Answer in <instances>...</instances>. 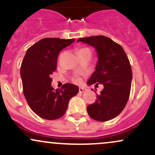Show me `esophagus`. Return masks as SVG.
<instances>
[{
    "mask_svg": "<svg viewBox=\"0 0 155 155\" xmlns=\"http://www.w3.org/2000/svg\"><path fill=\"white\" fill-rule=\"evenodd\" d=\"M87 91V89L86 88H84V87H80L79 88V92L80 93H84Z\"/></svg>",
    "mask_w": 155,
    "mask_h": 155,
    "instance_id": "esophagus-1",
    "label": "esophagus"
}]
</instances>
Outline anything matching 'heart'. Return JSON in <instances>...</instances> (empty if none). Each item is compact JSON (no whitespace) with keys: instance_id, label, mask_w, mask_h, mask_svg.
Masks as SVG:
<instances>
[{"instance_id":"obj_1","label":"heart","mask_w":155,"mask_h":155,"mask_svg":"<svg viewBox=\"0 0 155 155\" xmlns=\"http://www.w3.org/2000/svg\"><path fill=\"white\" fill-rule=\"evenodd\" d=\"M85 50H90V49H89L88 48H82V49H79V51H78V53L81 52V51H85ZM74 81H75V82H79V81H80V79H79V78H78V77L74 78Z\"/></svg>"}]
</instances>
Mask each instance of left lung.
<instances>
[{
  "instance_id": "left-lung-1",
  "label": "left lung",
  "mask_w": 155,
  "mask_h": 155,
  "mask_svg": "<svg viewBox=\"0 0 155 155\" xmlns=\"http://www.w3.org/2000/svg\"><path fill=\"white\" fill-rule=\"evenodd\" d=\"M77 41L92 46L97 53L95 71L87 84L104 87L95 102L87 107L88 114L99 122L112 120L122 111L129 99L133 74L127 54L120 44L104 35L80 38Z\"/></svg>"
}]
</instances>
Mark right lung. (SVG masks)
<instances>
[{"label": "right lung", "instance_id": "right-lung-1", "mask_svg": "<svg viewBox=\"0 0 155 155\" xmlns=\"http://www.w3.org/2000/svg\"><path fill=\"white\" fill-rule=\"evenodd\" d=\"M75 39L45 38L31 46L21 65L24 95L35 114L45 120H54L65 114L68 102L77 95L79 87L67 83L61 89L51 87V74L57 69L60 51Z\"/></svg>", "mask_w": 155, "mask_h": 155}]
</instances>
